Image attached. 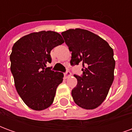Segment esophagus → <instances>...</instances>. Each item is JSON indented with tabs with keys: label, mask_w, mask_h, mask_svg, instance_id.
<instances>
[{
	"label": "esophagus",
	"mask_w": 132,
	"mask_h": 132,
	"mask_svg": "<svg viewBox=\"0 0 132 132\" xmlns=\"http://www.w3.org/2000/svg\"><path fill=\"white\" fill-rule=\"evenodd\" d=\"M71 76V72L69 71H66L65 73H64V77L68 78Z\"/></svg>",
	"instance_id": "1"
}]
</instances>
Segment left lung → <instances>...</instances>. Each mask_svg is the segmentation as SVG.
Listing matches in <instances>:
<instances>
[{"instance_id":"8db88e82","label":"left lung","mask_w":132,"mask_h":132,"mask_svg":"<svg viewBox=\"0 0 132 132\" xmlns=\"http://www.w3.org/2000/svg\"><path fill=\"white\" fill-rule=\"evenodd\" d=\"M71 53V65L83 64V74L74 75L77 86L71 95L76 104L87 110L97 108L105 100L114 80L113 49L98 35L83 29L61 33Z\"/></svg>"}]
</instances>
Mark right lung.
Masks as SVG:
<instances>
[{
	"label": "right lung",
	"mask_w": 132,
	"mask_h": 132,
	"mask_svg": "<svg viewBox=\"0 0 132 132\" xmlns=\"http://www.w3.org/2000/svg\"><path fill=\"white\" fill-rule=\"evenodd\" d=\"M63 42L58 32L41 31L25 35L13 45L10 60L15 86L22 100L32 110H43L54 102L63 74L52 71L46 64L52 62V49Z\"/></svg>",
	"instance_id": "1"
}]
</instances>
